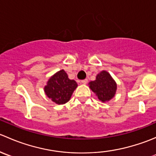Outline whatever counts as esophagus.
<instances>
[{
	"mask_svg": "<svg viewBox=\"0 0 156 156\" xmlns=\"http://www.w3.org/2000/svg\"><path fill=\"white\" fill-rule=\"evenodd\" d=\"M81 83L84 84H86L87 83V79H84V80H81Z\"/></svg>",
	"mask_w": 156,
	"mask_h": 156,
	"instance_id": "1",
	"label": "esophagus"
}]
</instances>
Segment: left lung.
Segmentation results:
<instances>
[{
	"instance_id": "left-lung-1",
	"label": "left lung",
	"mask_w": 156,
	"mask_h": 156,
	"mask_svg": "<svg viewBox=\"0 0 156 156\" xmlns=\"http://www.w3.org/2000/svg\"><path fill=\"white\" fill-rule=\"evenodd\" d=\"M89 84L90 89L102 102H107L111 100L115 96L117 88L115 81L106 71L98 74L95 81H90Z\"/></svg>"
}]
</instances>
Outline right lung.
<instances>
[{
  "instance_id": "right-lung-1",
  "label": "right lung",
  "mask_w": 156,
  "mask_h": 156,
  "mask_svg": "<svg viewBox=\"0 0 156 156\" xmlns=\"http://www.w3.org/2000/svg\"><path fill=\"white\" fill-rule=\"evenodd\" d=\"M77 86L76 81L69 79L65 71L60 70L49 79L44 91L53 102L57 104H64L70 100Z\"/></svg>"
}]
</instances>
